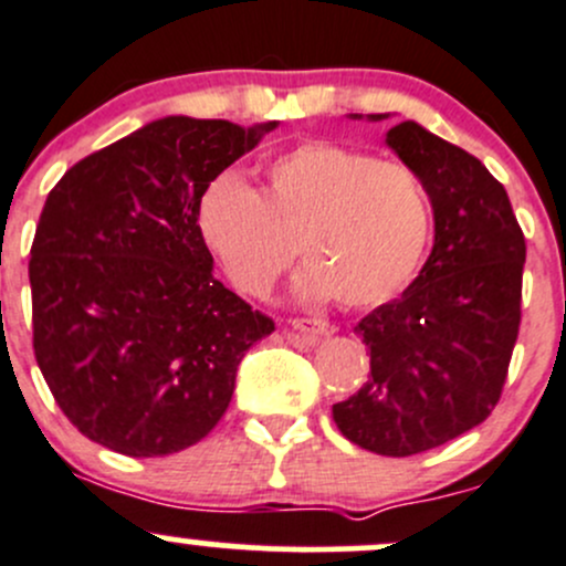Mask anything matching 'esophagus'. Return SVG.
Segmentation results:
<instances>
[{
	"mask_svg": "<svg viewBox=\"0 0 566 566\" xmlns=\"http://www.w3.org/2000/svg\"><path fill=\"white\" fill-rule=\"evenodd\" d=\"M293 328L301 333H308V336H331L333 333L331 323H325V319H312V317L293 319Z\"/></svg>",
	"mask_w": 566,
	"mask_h": 566,
	"instance_id": "34e87169",
	"label": "esophagus"
}]
</instances>
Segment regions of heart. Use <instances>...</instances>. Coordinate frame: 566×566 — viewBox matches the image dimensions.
I'll return each mask as SVG.
<instances>
[{
    "label": "heart",
    "instance_id": "b5f03b06",
    "mask_svg": "<svg viewBox=\"0 0 566 566\" xmlns=\"http://www.w3.org/2000/svg\"><path fill=\"white\" fill-rule=\"evenodd\" d=\"M198 224L243 293H268L301 249L303 298L366 308L415 276L431 203L409 165L308 140L265 165L260 192L233 170L219 174L200 195Z\"/></svg>",
    "mask_w": 566,
    "mask_h": 566
}]
</instances>
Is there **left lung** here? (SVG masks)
Segmentation results:
<instances>
[{
    "mask_svg": "<svg viewBox=\"0 0 566 566\" xmlns=\"http://www.w3.org/2000/svg\"><path fill=\"white\" fill-rule=\"evenodd\" d=\"M385 143L423 181L433 249L396 301L355 325L371 374L333 403V420L368 453L407 458L461 437L496 407L518 338L526 241L507 192L478 157L418 122L390 127Z\"/></svg>",
    "mask_w": 566,
    "mask_h": 566,
    "instance_id": "obj_1",
    "label": "left lung"
}]
</instances>
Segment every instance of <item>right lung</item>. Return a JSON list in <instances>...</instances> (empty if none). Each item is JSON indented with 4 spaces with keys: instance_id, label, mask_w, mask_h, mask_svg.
I'll return each mask as SVG.
<instances>
[{
    "instance_id": "1",
    "label": "right lung",
    "mask_w": 566,
    "mask_h": 566,
    "mask_svg": "<svg viewBox=\"0 0 566 566\" xmlns=\"http://www.w3.org/2000/svg\"><path fill=\"white\" fill-rule=\"evenodd\" d=\"M276 122L168 116L48 195L29 260L34 358L83 437L129 458L192 448L273 319L213 279L200 195Z\"/></svg>"
}]
</instances>
